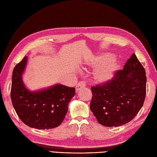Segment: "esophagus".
<instances>
[{
	"label": "esophagus",
	"mask_w": 157,
	"mask_h": 157,
	"mask_svg": "<svg viewBox=\"0 0 157 157\" xmlns=\"http://www.w3.org/2000/svg\"><path fill=\"white\" fill-rule=\"evenodd\" d=\"M85 86H86V83H85L84 81H80L79 82L77 86H76V91L78 92L80 90H81L82 88H84Z\"/></svg>",
	"instance_id": "esophagus-1"
}]
</instances>
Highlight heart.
Instances as JSON below:
<instances>
[{
  "label": "heart",
  "instance_id": "heart-1",
  "mask_svg": "<svg viewBox=\"0 0 157 157\" xmlns=\"http://www.w3.org/2000/svg\"><path fill=\"white\" fill-rule=\"evenodd\" d=\"M113 55L105 53L102 55L90 57L86 61V64L96 66L99 63L94 72V78L97 83L103 84L109 81L115 74L119 67V62L113 58Z\"/></svg>",
  "mask_w": 157,
  "mask_h": 157
}]
</instances>
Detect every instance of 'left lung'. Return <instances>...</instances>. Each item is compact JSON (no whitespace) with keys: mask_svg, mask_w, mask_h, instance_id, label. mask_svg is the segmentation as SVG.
Segmentation results:
<instances>
[{"mask_svg":"<svg viewBox=\"0 0 157 157\" xmlns=\"http://www.w3.org/2000/svg\"><path fill=\"white\" fill-rule=\"evenodd\" d=\"M146 73L133 54L109 81L91 88L90 109L99 124L118 126L131 121L144 105Z\"/></svg>","mask_w":157,"mask_h":157,"instance_id":"left-lung-1","label":"left lung"}]
</instances>
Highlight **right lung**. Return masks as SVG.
Masks as SVG:
<instances>
[{
	"label": "right lung",
	"mask_w": 157,
	"mask_h": 157,
	"mask_svg": "<svg viewBox=\"0 0 157 157\" xmlns=\"http://www.w3.org/2000/svg\"><path fill=\"white\" fill-rule=\"evenodd\" d=\"M27 61L25 56L13 70L10 93L13 107L19 118L28 126L40 130L58 127L68 111L75 89L56 84L48 88L30 91L22 80Z\"/></svg>",
	"instance_id": "add662e5"
}]
</instances>
